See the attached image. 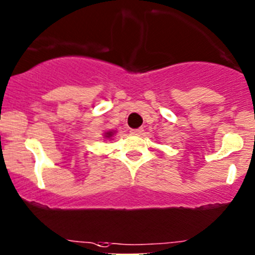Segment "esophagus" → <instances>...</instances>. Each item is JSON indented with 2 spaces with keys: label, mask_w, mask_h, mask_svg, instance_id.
Segmentation results:
<instances>
[{
  "label": "esophagus",
  "mask_w": 255,
  "mask_h": 255,
  "mask_svg": "<svg viewBox=\"0 0 255 255\" xmlns=\"http://www.w3.org/2000/svg\"><path fill=\"white\" fill-rule=\"evenodd\" d=\"M142 128H136V129H130V133L132 134H135V135H139V134L142 133Z\"/></svg>",
  "instance_id": "esophagus-1"
}]
</instances>
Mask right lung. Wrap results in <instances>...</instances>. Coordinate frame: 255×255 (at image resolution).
<instances>
[{
	"label": "right lung",
	"instance_id": "add662e5",
	"mask_svg": "<svg viewBox=\"0 0 255 255\" xmlns=\"http://www.w3.org/2000/svg\"><path fill=\"white\" fill-rule=\"evenodd\" d=\"M114 133H115V132H113V130H110V132H106V133L104 134V136H105V138L110 139V138H111V136H113V135H114Z\"/></svg>",
	"mask_w": 255,
	"mask_h": 255
}]
</instances>
